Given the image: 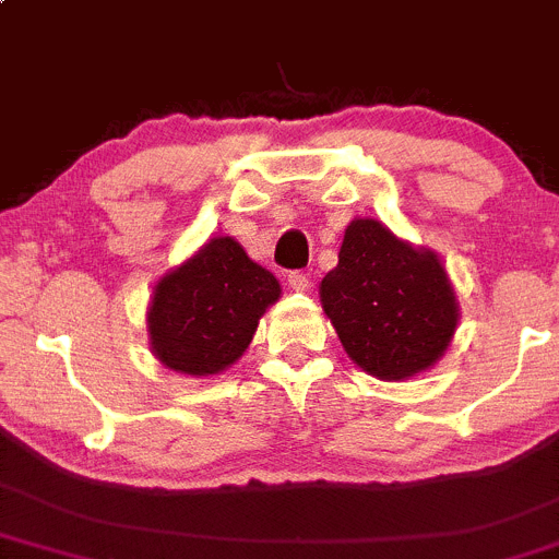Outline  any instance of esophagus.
<instances>
[{
    "label": "esophagus",
    "instance_id": "esophagus-1",
    "mask_svg": "<svg viewBox=\"0 0 559 559\" xmlns=\"http://www.w3.org/2000/svg\"><path fill=\"white\" fill-rule=\"evenodd\" d=\"M287 285H290L293 290L304 293V290H309V287H312V280H309L304 272H290V274H287Z\"/></svg>",
    "mask_w": 559,
    "mask_h": 559
}]
</instances>
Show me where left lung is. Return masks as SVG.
<instances>
[{
	"instance_id": "left-lung-1",
	"label": "left lung",
	"mask_w": 559,
	"mask_h": 559,
	"mask_svg": "<svg viewBox=\"0 0 559 559\" xmlns=\"http://www.w3.org/2000/svg\"><path fill=\"white\" fill-rule=\"evenodd\" d=\"M320 298L349 358L379 379L430 368L457 328V301L439 258L377 221L349 223Z\"/></svg>"
}]
</instances>
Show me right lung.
<instances>
[{"instance_id":"right-lung-1","label":"right lung","mask_w":559,"mask_h":559,"mask_svg":"<svg viewBox=\"0 0 559 559\" xmlns=\"http://www.w3.org/2000/svg\"><path fill=\"white\" fill-rule=\"evenodd\" d=\"M277 298L280 282L252 263L239 241H206L155 287L147 314L155 358L193 377L223 371L245 353Z\"/></svg>"}]
</instances>
